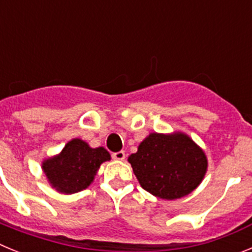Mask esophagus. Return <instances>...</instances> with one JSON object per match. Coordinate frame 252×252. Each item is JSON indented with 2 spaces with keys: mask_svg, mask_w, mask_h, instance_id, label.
I'll return each instance as SVG.
<instances>
[{
  "mask_svg": "<svg viewBox=\"0 0 252 252\" xmlns=\"http://www.w3.org/2000/svg\"><path fill=\"white\" fill-rule=\"evenodd\" d=\"M112 158L115 160H125L126 155H125V151H117V153L112 154Z\"/></svg>",
  "mask_w": 252,
  "mask_h": 252,
  "instance_id": "obj_1",
  "label": "esophagus"
}]
</instances>
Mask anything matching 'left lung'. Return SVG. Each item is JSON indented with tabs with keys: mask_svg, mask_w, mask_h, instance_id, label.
Segmentation results:
<instances>
[{
	"mask_svg": "<svg viewBox=\"0 0 252 252\" xmlns=\"http://www.w3.org/2000/svg\"><path fill=\"white\" fill-rule=\"evenodd\" d=\"M128 162L146 192L168 201L192 193L208 165L204 151L183 132L150 133Z\"/></svg>",
	"mask_w": 252,
	"mask_h": 252,
	"instance_id": "1",
	"label": "left lung"
}]
</instances>
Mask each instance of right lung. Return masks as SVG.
Wrapping results in <instances>:
<instances>
[{"label": "right lung", "mask_w": 252, "mask_h": 252, "mask_svg": "<svg viewBox=\"0 0 252 252\" xmlns=\"http://www.w3.org/2000/svg\"><path fill=\"white\" fill-rule=\"evenodd\" d=\"M111 159L104 148H91L81 139H73L60 154L44 160L48 182L59 193L73 194L90 187L102 162Z\"/></svg>", "instance_id": "right-lung-1"}]
</instances>
